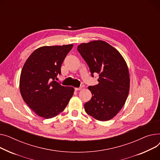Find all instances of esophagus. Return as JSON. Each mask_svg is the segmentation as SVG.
Instances as JSON below:
<instances>
[{
  "instance_id": "esophagus-1",
  "label": "esophagus",
  "mask_w": 160,
  "mask_h": 160,
  "mask_svg": "<svg viewBox=\"0 0 160 160\" xmlns=\"http://www.w3.org/2000/svg\"><path fill=\"white\" fill-rule=\"evenodd\" d=\"M82 89V87H79V88H75V90L76 91H78V90H80Z\"/></svg>"
}]
</instances>
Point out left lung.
I'll return each mask as SVG.
<instances>
[{
  "mask_svg": "<svg viewBox=\"0 0 160 160\" xmlns=\"http://www.w3.org/2000/svg\"><path fill=\"white\" fill-rule=\"evenodd\" d=\"M78 50L89 67L92 76L94 73L99 74V83L88 87L92 97L84 104V110L97 120H110L123 107L128 95L127 64L116 48L102 41L82 43Z\"/></svg>",
  "mask_w": 160,
  "mask_h": 160,
  "instance_id": "1",
  "label": "left lung"
}]
</instances>
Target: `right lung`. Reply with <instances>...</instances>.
<instances>
[{
	"mask_svg": "<svg viewBox=\"0 0 160 160\" xmlns=\"http://www.w3.org/2000/svg\"><path fill=\"white\" fill-rule=\"evenodd\" d=\"M73 44L42 46L28 58L22 69L19 87L22 98L37 115L45 119L58 116L67 107L74 88L55 81Z\"/></svg>",
	"mask_w": 160,
	"mask_h": 160,
	"instance_id": "obj_1",
	"label": "right lung"
}]
</instances>
